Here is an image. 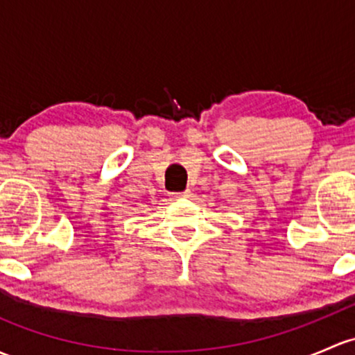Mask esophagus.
Instances as JSON below:
<instances>
[{"label":"esophagus","mask_w":355,"mask_h":355,"mask_svg":"<svg viewBox=\"0 0 355 355\" xmlns=\"http://www.w3.org/2000/svg\"><path fill=\"white\" fill-rule=\"evenodd\" d=\"M192 196V192H190V190H184V192H177V193H173V199H187V197H190Z\"/></svg>","instance_id":"obj_1"}]
</instances>
